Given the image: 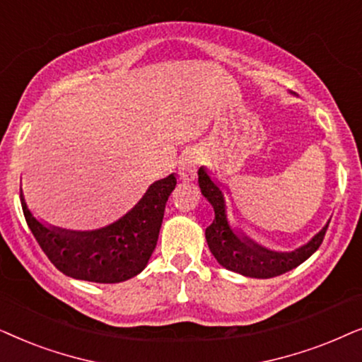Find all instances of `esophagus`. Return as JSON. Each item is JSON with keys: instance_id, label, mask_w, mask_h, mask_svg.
I'll use <instances>...</instances> for the list:
<instances>
[{"instance_id": "34e87169", "label": "esophagus", "mask_w": 362, "mask_h": 362, "mask_svg": "<svg viewBox=\"0 0 362 362\" xmlns=\"http://www.w3.org/2000/svg\"><path fill=\"white\" fill-rule=\"evenodd\" d=\"M197 168H199V157L195 152H187L182 156L178 162V175L182 180L192 182L197 177Z\"/></svg>"}]
</instances>
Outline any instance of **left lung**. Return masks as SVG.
Returning <instances> with one entry per match:
<instances>
[{
  "instance_id": "obj_1",
  "label": "left lung",
  "mask_w": 362,
  "mask_h": 362,
  "mask_svg": "<svg viewBox=\"0 0 362 362\" xmlns=\"http://www.w3.org/2000/svg\"><path fill=\"white\" fill-rule=\"evenodd\" d=\"M199 185L202 195L214 206L215 218L206 226L205 238L209 248L221 267L230 272L250 278H273L290 272L306 262L320 248L325 238L327 225L322 226L310 242L293 252H274L253 242L247 235L230 225L226 216L225 197L220 185L209 175L205 167L199 168Z\"/></svg>"
}]
</instances>
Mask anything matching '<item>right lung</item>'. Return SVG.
Here are the masks:
<instances>
[{
	"label": "right lung",
	"mask_w": 362,
	"mask_h": 362,
	"mask_svg": "<svg viewBox=\"0 0 362 362\" xmlns=\"http://www.w3.org/2000/svg\"><path fill=\"white\" fill-rule=\"evenodd\" d=\"M173 173L153 182L139 204L104 228L74 231L42 223L19 190L26 223L42 252L66 276L93 283H120L147 267L156 250L165 204L175 189Z\"/></svg>",
	"instance_id": "obj_1"
}]
</instances>
